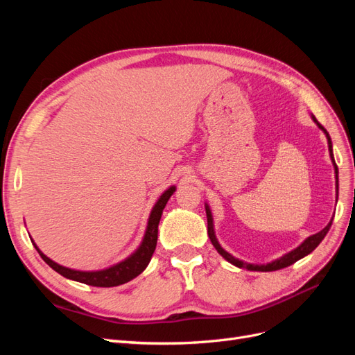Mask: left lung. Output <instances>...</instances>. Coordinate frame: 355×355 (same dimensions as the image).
<instances>
[{"label": "left lung", "instance_id": "8db88e82", "mask_svg": "<svg viewBox=\"0 0 355 355\" xmlns=\"http://www.w3.org/2000/svg\"><path fill=\"white\" fill-rule=\"evenodd\" d=\"M313 120L317 123V125L321 128V130H323V132L326 133L327 144H329V153H330V157H331V161H333V166H335V175H336V191H339L338 166H336V163H335V158H333V149H331V141H330V136H329V133H327L326 128L315 120V116H313ZM206 214H207V234H209V239H210L211 244L214 245V249L218 250V253H219V254H222V256L225 257V259H227L228 262H231V263H232V265H235V266H239V268H245V270H249V271H262V272L282 270V268L290 266L292 263L297 262L299 259H302L304 256L309 254L311 252H313V250L315 249V247H317L321 241H323V239L326 237V234L329 232V230H330V227H331V220H333V219H331V220L327 223V227H326L324 230H321L320 232H317V234H314V235H311V237H308L302 244H300L299 247H296L295 250H292L290 253H287V254L282 256L280 259H277V261H274V262H271V263H266V265H253V263H245V262H243V261L235 259V257H234L232 254H230L228 252H225V250L222 249L220 244H219V243H218V240H216V235H214V230H213V218H211V211H210V209H209L207 204H206Z\"/></svg>", "mask_w": 355, "mask_h": 355}]
</instances>
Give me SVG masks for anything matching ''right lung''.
Wrapping results in <instances>:
<instances>
[{
    "instance_id": "obj_1",
    "label": "right lung",
    "mask_w": 355,
    "mask_h": 355,
    "mask_svg": "<svg viewBox=\"0 0 355 355\" xmlns=\"http://www.w3.org/2000/svg\"><path fill=\"white\" fill-rule=\"evenodd\" d=\"M175 189H176L175 187H170L167 191H164V194L158 198V201L155 202V206L151 211V216H149V220H148V227H146L144 241L141 245H139V249L130 257H127L125 261L108 268V270H102V271L69 270V268H65V266H62L56 262H53L51 259H49V257L38 249L37 244H34L35 249L40 253V256L42 257V261H44L49 266H51L53 270L59 272L60 275H63L65 278H69V280L80 282V283L94 286V287H114V286L124 284L127 282L133 280L135 277L141 274L148 266L149 261H151V257L155 250V245H157L158 223L161 219V214H163L166 204H167L168 198L171 197V194L175 192Z\"/></svg>"
}]
</instances>
